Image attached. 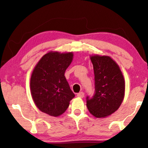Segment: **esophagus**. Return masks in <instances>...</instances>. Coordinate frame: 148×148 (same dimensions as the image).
Returning <instances> with one entry per match:
<instances>
[{"instance_id":"obj_1","label":"esophagus","mask_w":148,"mask_h":148,"mask_svg":"<svg viewBox=\"0 0 148 148\" xmlns=\"http://www.w3.org/2000/svg\"><path fill=\"white\" fill-rule=\"evenodd\" d=\"M77 97H79V98H84V92H79V93L77 94Z\"/></svg>"}]
</instances>
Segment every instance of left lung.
I'll list each match as a JSON object with an SVG mask.
<instances>
[{"mask_svg":"<svg viewBox=\"0 0 148 148\" xmlns=\"http://www.w3.org/2000/svg\"><path fill=\"white\" fill-rule=\"evenodd\" d=\"M93 65L95 92L87 97V107L97 118L106 117L117 110L125 96V80L119 66L109 56L90 57Z\"/></svg>","mask_w":148,"mask_h":148,"instance_id":"left-lung-1","label":"left lung"}]
</instances>
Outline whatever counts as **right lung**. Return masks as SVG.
<instances>
[{"label": "right lung", "mask_w": 148, "mask_h": 148, "mask_svg": "<svg viewBox=\"0 0 148 148\" xmlns=\"http://www.w3.org/2000/svg\"><path fill=\"white\" fill-rule=\"evenodd\" d=\"M73 53L50 51L45 54L32 72L30 87L34 104L51 116H61L75 97L64 76Z\"/></svg>", "instance_id": "obj_1"}]
</instances>
